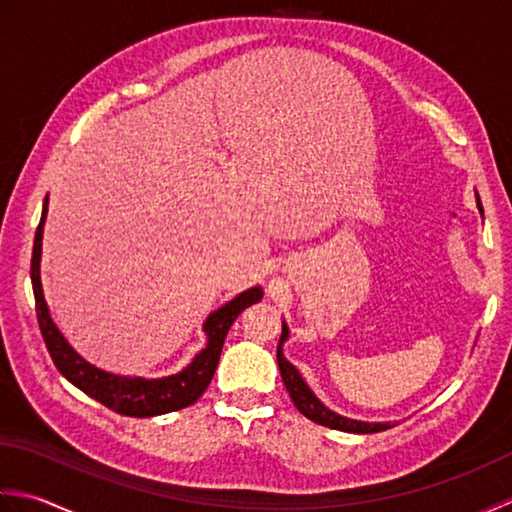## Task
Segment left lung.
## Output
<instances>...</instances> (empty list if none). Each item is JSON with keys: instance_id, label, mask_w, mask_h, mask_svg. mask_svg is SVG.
Wrapping results in <instances>:
<instances>
[{"instance_id": "8db88e82", "label": "left lung", "mask_w": 512, "mask_h": 512, "mask_svg": "<svg viewBox=\"0 0 512 512\" xmlns=\"http://www.w3.org/2000/svg\"><path fill=\"white\" fill-rule=\"evenodd\" d=\"M479 210H482V203H479ZM287 338H289V329L283 322V333H280V342L276 351L278 369H280V375H283V382L289 391L291 402L296 404V409L302 415L309 417L311 422L329 426V429L344 431V433H380V431L391 429L393 426L391 422H360V420H351V417H342L338 413H333L331 409H327V406L316 398L314 391L307 387V382L302 380V375L298 373L294 364L283 356V344Z\"/></svg>"}]
</instances>
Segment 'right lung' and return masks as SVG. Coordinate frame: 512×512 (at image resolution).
Wrapping results in <instances>:
<instances>
[{
  "instance_id": "add662e5",
  "label": "right lung",
  "mask_w": 512,
  "mask_h": 512,
  "mask_svg": "<svg viewBox=\"0 0 512 512\" xmlns=\"http://www.w3.org/2000/svg\"><path fill=\"white\" fill-rule=\"evenodd\" d=\"M48 214V196L44 201V212L35 232L33 245V260H30V280H33L35 291V309L41 336H44L46 349L52 362L64 375L68 382L75 384L90 398H95L103 406H108L114 413L130 415V417H152L185 409L201 398L203 391L210 387L214 371L221 358L223 342L227 338L229 327L234 320L241 316V311L252 307L254 302L263 298V289L252 287L232 298L221 309L212 311L207 316L203 331L207 333V344L196 353L194 360L179 373L168 375V378H128V375H114L103 369H97L95 364L83 360L79 353L70 347L68 340L61 336L55 322L50 318L48 305L44 300V289H41L39 263H41V238H44V223Z\"/></svg>"
}]
</instances>
